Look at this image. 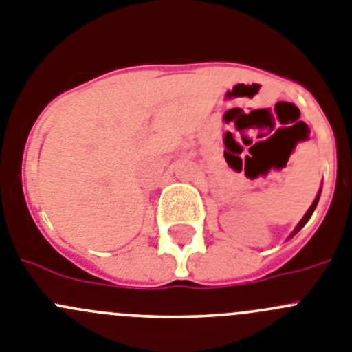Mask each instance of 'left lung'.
<instances>
[{
    "mask_svg": "<svg viewBox=\"0 0 352 352\" xmlns=\"http://www.w3.org/2000/svg\"><path fill=\"white\" fill-rule=\"evenodd\" d=\"M319 196H321V189H319V192H318V195H316L314 201H312V205H310V207H309V210H307V212H305V215H303V217H302V221H300V223H298V224H296V228H294V230H293V231H291V235H289V236H287V240H289V239H293V236H294V235H296V233H298V231H300V230H302V228H303V226H305V224H307V221H309V219H310V217H312V214H314L316 207H318Z\"/></svg>",
    "mask_w": 352,
    "mask_h": 352,
    "instance_id": "left-lung-1",
    "label": "left lung"
}]
</instances>
